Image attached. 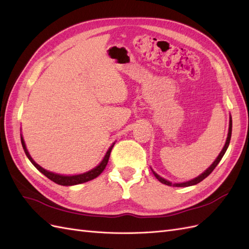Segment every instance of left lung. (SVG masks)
<instances>
[{"instance_id": "1", "label": "left lung", "mask_w": 249, "mask_h": 249, "mask_svg": "<svg viewBox=\"0 0 249 249\" xmlns=\"http://www.w3.org/2000/svg\"><path fill=\"white\" fill-rule=\"evenodd\" d=\"M231 130H232V120H231V117L229 118V128H228V135H227V139H226V143H225V145H224V147H223V149L221 150V152H220V155L218 156V158L215 159L214 160V162L210 165V166L204 171L203 174H201L199 177H196V178H195V179H193V180H190V181H187V182H183V183H171V182H169V181H167V180H165V179H163L162 177H160L159 176L157 173H155L154 170H152V173H154V175H155V177L157 178V179L160 181L161 183H163V184H165V185H168V186H174V187H187V186H193V185H196V184H197V183H200L201 181H203L204 179H205V178H207L210 174L213 173V169L216 167V165H218L219 163H220V161H221V159L223 158V156L225 155V152H226V150H227V148H228V145H229V142H231Z\"/></svg>"}]
</instances>
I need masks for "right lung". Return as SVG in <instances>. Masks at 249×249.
Here are the masks:
<instances>
[{
    "mask_svg": "<svg viewBox=\"0 0 249 249\" xmlns=\"http://www.w3.org/2000/svg\"><path fill=\"white\" fill-rule=\"evenodd\" d=\"M21 142H22V146H23V149L25 151V154H26L27 158L29 159V161L34 164V166L41 171V173L46 176L49 180H52L53 182L59 184V185H63V186H71V185H76V184H82V183H85V182H88L90 180H93L95 179V178L99 177L102 171H103L106 167V165L108 163V160H109V157H110V152H111V149L113 147L114 143L110 146L109 149L107 150L106 155L104 157L103 160H102V162L98 165L97 167H94L93 169L87 171V173H84V174H81V175H75V176H63V175H58V174H53V173H50V171L44 169L43 167H41L39 164H36L33 158L30 157L29 152L26 148V145H25V142H24V139L23 137H21Z\"/></svg>",
    "mask_w": 249,
    "mask_h": 249,
    "instance_id": "add662e5",
    "label": "right lung"
}]
</instances>
